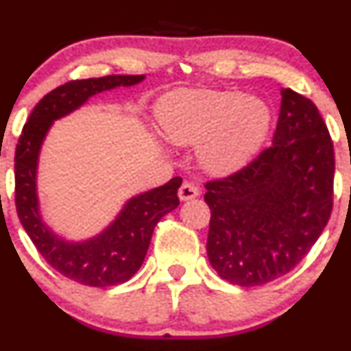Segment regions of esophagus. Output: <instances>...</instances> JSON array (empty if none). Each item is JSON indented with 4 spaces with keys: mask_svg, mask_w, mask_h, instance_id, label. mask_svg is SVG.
Listing matches in <instances>:
<instances>
[{
    "mask_svg": "<svg viewBox=\"0 0 351 351\" xmlns=\"http://www.w3.org/2000/svg\"><path fill=\"white\" fill-rule=\"evenodd\" d=\"M200 195V190H198L197 185H193V183L190 182H183V185L180 186L178 190V197L180 200H192V198H195Z\"/></svg>",
    "mask_w": 351,
    "mask_h": 351,
    "instance_id": "obj_1",
    "label": "esophagus"
}]
</instances>
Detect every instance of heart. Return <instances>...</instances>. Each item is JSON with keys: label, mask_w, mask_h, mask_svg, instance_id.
I'll list each match as a JSON object with an SVG mask.
<instances>
[{"label": "heart", "mask_w": 351, "mask_h": 351, "mask_svg": "<svg viewBox=\"0 0 351 351\" xmlns=\"http://www.w3.org/2000/svg\"><path fill=\"white\" fill-rule=\"evenodd\" d=\"M166 139L197 146V161L212 175H229L250 162L270 130L271 112L241 91L176 90L158 105Z\"/></svg>", "instance_id": "heart-1"}]
</instances>
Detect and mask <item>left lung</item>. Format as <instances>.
I'll use <instances>...</instances> for the list:
<instances>
[{"label": "left lung", "instance_id": "left-lung-1", "mask_svg": "<svg viewBox=\"0 0 351 351\" xmlns=\"http://www.w3.org/2000/svg\"><path fill=\"white\" fill-rule=\"evenodd\" d=\"M332 178L335 151L319 110L285 88L271 146L205 185L207 256L219 277L256 287L289 274L326 228Z\"/></svg>", "mask_w": 351, "mask_h": 351}]
</instances>
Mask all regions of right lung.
Here are the masks:
<instances>
[{
	"mask_svg": "<svg viewBox=\"0 0 351 351\" xmlns=\"http://www.w3.org/2000/svg\"><path fill=\"white\" fill-rule=\"evenodd\" d=\"M141 76L76 80L45 95L32 110L15 151V204L20 222L38 253L52 268L77 284L112 287L136 275L146 258L151 236L162 215L180 205L182 178L175 176L158 189L129 198L117 217L84 241H67L44 222L37 193L38 156L52 123L83 107L91 97L119 86H134Z\"/></svg>",
	"mask_w": 351,
	"mask_h": 351,
	"instance_id": "right-lung-1",
	"label": "right lung"
}]
</instances>
